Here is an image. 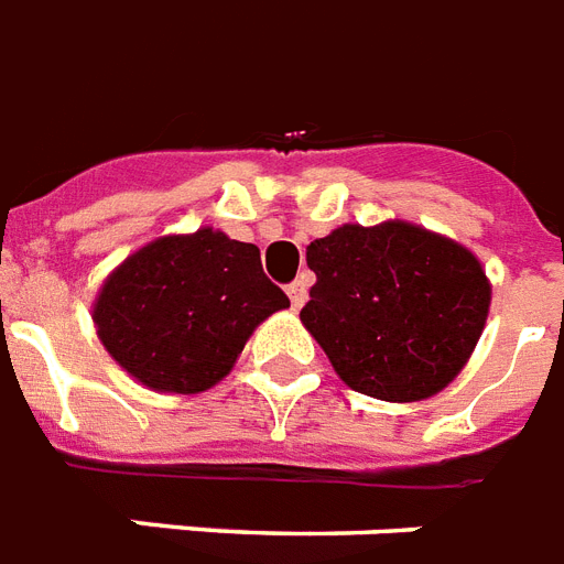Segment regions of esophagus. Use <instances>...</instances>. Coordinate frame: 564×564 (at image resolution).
Instances as JSON below:
<instances>
[{"label": "esophagus", "instance_id": "obj_1", "mask_svg": "<svg viewBox=\"0 0 564 564\" xmlns=\"http://www.w3.org/2000/svg\"><path fill=\"white\" fill-rule=\"evenodd\" d=\"M288 296H291V305H294V308H303L305 300H308V285H305L303 279H296V282L288 285Z\"/></svg>", "mask_w": 564, "mask_h": 564}]
</instances>
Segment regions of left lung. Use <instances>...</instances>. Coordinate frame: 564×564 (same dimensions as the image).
I'll list each match as a JSON object with an SVG mask.
<instances>
[{
    "label": "left lung",
    "instance_id": "obj_1",
    "mask_svg": "<svg viewBox=\"0 0 564 564\" xmlns=\"http://www.w3.org/2000/svg\"><path fill=\"white\" fill-rule=\"evenodd\" d=\"M317 282L300 311L346 384L419 402L454 381L486 326L492 288L466 247L408 220L344 224L305 250Z\"/></svg>",
    "mask_w": 564,
    "mask_h": 564
}]
</instances>
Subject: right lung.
Here are the masks:
<instances>
[{"instance_id":"add662e5","label":"right lung","mask_w":564,"mask_h":564,"mask_svg":"<svg viewBox=\"0 0 564 564\" xmlns=\"http://www.w3.org/2000/svg\"><path fill=\"white\" fill-rule=\"evenodd\" d=\"M291 305L256 245L204 227L156 238L121 261L93 305L104 349L160 393H204L273 311Z\"/></svg>"}]
</instances>
